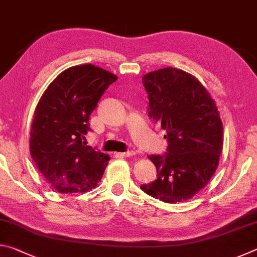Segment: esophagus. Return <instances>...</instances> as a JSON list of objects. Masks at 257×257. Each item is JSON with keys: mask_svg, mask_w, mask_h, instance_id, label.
<instances>
[{"mask_svg": "<svg viewBox=\"0 0 257 257\" xmlns=\"http://www.w3.org/2000/svg\"><path fill=\"white\" fill-rule=\"evenodd\" d=\"M135 152L134 151H128V152H124V153H119L120 156H122V158H129V156H134Z\"/></svg>", "mask_w": 257, "mask_h": 257, "instance_id": "1", "label": "esophagus"}]
</instances>
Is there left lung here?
I'll use <instances>...</instances> for the list:
<instances>
[{"label":"left lung","mask_w":257,"mask_h":257,"mask_svg":"<svg viewBox=\"0 0 257 257\" xmlns=\"http://www.w3.org/2000/svg\"><path fill=\"white\" fill-rule=\"evenodd\" d=\"M150 118L167 132L168 152L150 155L158 172L141 188L165 203L195 196L214 175L223 146V127L214 99L196 77L168 67L146 73Z\"/></svg>","instance_id":"8db88e82"}]
</instances>
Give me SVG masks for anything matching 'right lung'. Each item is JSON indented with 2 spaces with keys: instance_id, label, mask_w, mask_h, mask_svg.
<instances>
[{
  "instance_id": "obj_1",
  "label": "right lung",
  "mask_w": 257,
  "mask_h": 257,
  "mask_svg": "<svg viewBox=\"0 0 257 257\" xmlns=\"http://www.w3.org/2000/svg\"><path fill=\"white\" fill-rule=\"evenodd\" d=\"M118 77L93 64L68 68L51 82L34 112L30 155L45 180L61 194L97 186L110 161L87 146L89 116Z\"/></svg>"
}]
</instances>
